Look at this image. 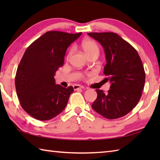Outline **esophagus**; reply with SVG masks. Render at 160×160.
Returning a JSON list of instances; mask_svg holds the SVG:
<instances>
[{"instance_id": "1", "label": "esophagus", "mask_w": 160, "mask_h": 160, "mask_svg": "<svg viewBox=\"0 0 160 160\" xmlns=\"http://www.w3.org/2000/svg\"><path fill=\"white\" fill-rule=\"evenodd\" d=\"M74 90H78V89H84V87L83 86H81V85H78V84H75V85L73 86Z\"/></svg>"}]
</instances>
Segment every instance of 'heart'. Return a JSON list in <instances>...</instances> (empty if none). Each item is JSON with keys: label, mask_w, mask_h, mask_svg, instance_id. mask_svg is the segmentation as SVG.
Returning <instances> with one entry per match:
<instances>
[{"label": "heart", "mask_w": 160, "mask_h": 160, "mask_svg": "<svg viewBox=\"0 0 160 160\" xmlns=\"http://www.w3.org/2000/svg\"><path fill=\"white\" fill-rule=\"evenodd\" d=\"M81 46H82V48L84 51V52L85 53V54L88 57L93 55L98 56V54H99V52H100L99 47H98V44L95 42L94 40H90V39L84 40L82 42ZM72 53H73V49H71L69 50V53L67 54V58H69L71 56Z\"/></svg>", "instance_id": "heart-1"}]
</instances>
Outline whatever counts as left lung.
<instances>
[{
	"label": "left lung",
	"mask_w": 160,
	"mask_h": 160,
	"mask_svg": "<svg viewBox=\"0 0 160 160\" xmlns=\"http://www.w3.org/2000/svg\"><path fill=\"white\" fill-rule=\"evenodd\" d=\"M103 47L107 64L104 74L111 83L105 94L96 89L92 108L110 120L123 117L138 104L145 83V71L137 51L113 32L88 33Z\"/></svg>",
	"instance_id": "8db88e82"
}]
</instances>
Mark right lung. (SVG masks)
Returning <instances> with one entry per match:
<instances>
[{"label": "right lung", "instance_id": "obj_1", "mask_svg": "<svg viewBox=\"0 0 160 160\" xmlns=\"http://www.w3.org/2000/svg\"><path fill=\"white\" fill-rule=\"evenodd\" d=\"M82 32L50 31L26 49L16 71L15 86L22 108L38 120H49L66 107L73 87L55 84L56 71L64 64L68 47Z\"/></svg>", "mask_w": 160, "mask_h": 160}]
</instances>
